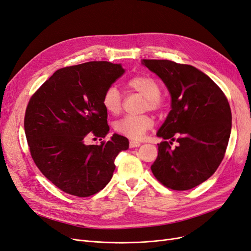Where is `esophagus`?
I'll use <instances>...</instances> for the list:
<instances>
[{"instance_id":"1","label":"esophagus","mask_w":251,"mask_h":251,"mask_svg":"<svg viewBox=\"0 0 251 251\" xmlns=\"http://www.w3.org/2000/svg\"><path fill=\"white\" fill-rule=\"evenodd\" d=\"M141 143L140 142H136V141H130L129 143V147L130 148H136V147H140Z\"/></svg>"}]
</instances>
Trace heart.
<instances>
[{
  "label": "heart",
  "mask_w": 251,
  "mask_h": 251,
  "mask_svg": "<svg viewBox=\"0 0 251 251\" xmlns=\"http://www.w3.org/2000/svg\"><path fill=\"white\" fill-rule=\"evenodd\" d=\"M126 88L140 93L145 97L144 107L150 110H159L163 106L158 81L150 75H137L126 82ZM101 104L111 115H118L122 109V96L116 87L107 88L101 98ZM154 126V120L149 115H128L117 121L116 131L132 140H141L145 133Z\"/></svg>",
  "instance_id": "1"
}]
</instances>
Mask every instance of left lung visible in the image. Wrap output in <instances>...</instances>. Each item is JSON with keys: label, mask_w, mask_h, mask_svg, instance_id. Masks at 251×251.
<instances>
[{"label": "left lung", "mask_w": 251, "mask_h": 251, "mask_svg": "<svg viewBox=\"0 0 251 251\" xmlns=\"http://www.w3.org/2000/svg\"><path fill=\"white\" fill-rule=\"evenodd\" d=\"M143 64L163 80L172 96V110L157 132L172 142L158 144L151 171L165 187L191 189L208 180L225 157L231 129L227 98L208 75L190 65L169 60H144ZM175 140L178 146L173 150Z\"/></svg>", "instance_id": "8db88e82"}]
</instances>
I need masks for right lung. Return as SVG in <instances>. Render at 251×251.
Instances as JSON below:
<instances>
[{
	"instance_id": "obj_1",
	"label": "right lung",
	"mask_w": 251,
	"mask_h": 251,
	"mask_svg": "<svg viewBox=\"0 0 251 251\" xmlns=\"http://www.w3.org/2000/svg\"><path fill=\"white\" fill-rule=\"evenodd\" d=\"M124 73L119 64L93 61L55 71L27 103L25 131L37 168L59 189L87 198L103 189L113 177L115 159L127 150L125 136L114 134L100 145L87 137H105L104 91Z\"/></svg>"
}]
</instances>
